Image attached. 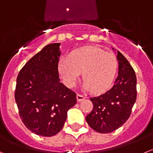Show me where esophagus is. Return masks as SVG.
<instances>
[{
  "instance_id": "34e87169",
  "label": "esophagus",
  "mask_w": 153,
  "mask_h": 153,
  "mask_svg": "<svg viewBox=\"0 0 153 153\" xmlns=\"http://www.w3.org/2000/svg\"><path fill=\"white\" fill-rule=\"evenodd\" d=\"M85 95H82V94H77V100H78V102L85 100Z\"/></svg>"
}]
</instances>
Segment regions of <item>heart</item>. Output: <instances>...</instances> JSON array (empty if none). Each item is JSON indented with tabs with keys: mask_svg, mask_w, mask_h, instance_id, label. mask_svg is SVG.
Masks as SVG:
<instances>
[{
	"mask_svg": "<svg viewBox=\"0 0 153 153\" xmlns=\"http://www.w3.org/2000/svg\"><path fill=\"white\" fill-rule=\"evenodd\" d=\"M62 79L73 87L83 72V87L94 92H103L112 85L117 70V59L112 53L97 47H85L62 58L58 65Z\"/></svg>",
	"mask_w": 153,
	"mask_h": 153,
	"instance_id": "b5f03b06",
	"label": "heart"
}]
</instances>
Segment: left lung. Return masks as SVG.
Here are the masks:
<instances>
[{
    "label": "left lung",
    "instance_id": "1",
    "mask_svg": "<svg viewBox=\"0 0 153 153\" xmlns=\"http://www.w3.org/2000/svg\"><path fill=\"white\" fill-rule=\"evenodd\" d=\"M118 76L105 93L91 97L94 107L86 117L94 130L108 133L120 127L130 117L137 100V76L126 58L117 51Z\"/></svg>",
    "mask_w": 153,
    "mask_h": 153
}]
</instances>
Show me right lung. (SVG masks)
<instances>
[{"label":"right lung","mask_w":153,"mask_h":153,"mask_svg":"<svg viewBox=\"0 0 153 153\" xmlns=\"http://www.w3.org/2000/svg\"><path fill=\"white\" fill-rule=\"evenodd\" d=\"M60 43L46 46L25 64L16 78L15 100L23 123L41 137L62 129L76 94L60 82L58 64Z\"/></svg>","instance_id":"1"}]
</instances>
